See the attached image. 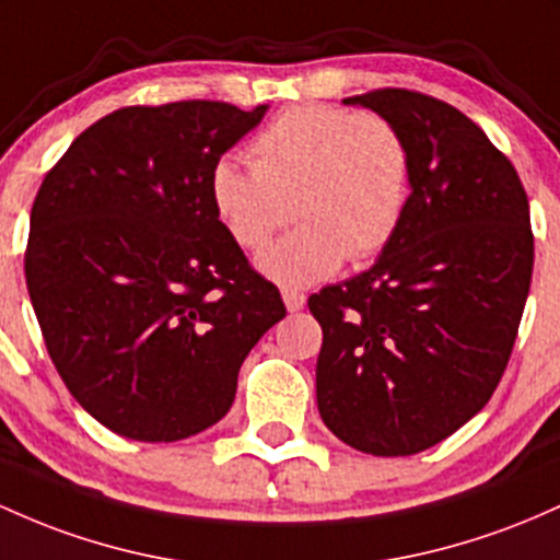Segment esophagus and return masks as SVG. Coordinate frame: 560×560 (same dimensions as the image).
<instances>
[{"label": "esophagus", "instance_id": "obj_1", "mask_svg": "<svg viewBox=\"0 0 560 560\" xmlns=\"http://www.w3.org/2000/svg\"><path fill=\"white\" fill-rule=\"evenodd\" d=\"M281 298H284V305L290 313H298L305 308V294L303 292H294V290H284L281 292Z\"/></svg>", "mask_w": 560, "mask_h": 560}]
</instances>
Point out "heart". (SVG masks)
Here are the masks:
<instances>
[{"label": "heart", "instance_id": "obj_1", "mask_svg": "<svg viewBox=\"0 0 560 560\" xmlns=\"http://www.w3.org/2000/svg\"><path fill=\"white\" fill-rule=\"evenodd\" d=\"M252 164L223 156L210 170V201L247 252L268 247L287 220L300 225L260 257L281 287H311L348 260L393 242L411 196V151L380 114L303 103L281 110L252 143Z\"/></svg>", "mask_w": 560, "mask_h": 560}]
</instances>
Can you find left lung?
I'll use <instances>...</instances> for the list:
<instances>
[{"instance_id": "1", "label": "left lung", "mask_w": 560, "mask_h": 560, "mask_svg": "<svg viewBox=\"0 0 560 560\" xmlns=\"http://www.w3.org/2000/svg\"><path fill=\"white\" fill-rule=\"evenodd\" d=\"M342 103L404 132L411 196L370 270L311 294L324 331L318 415L353 450L407 457L476 417L505 372L532 284L529 199L450 103L409 90Z\"/></svg>"}]
</instances>
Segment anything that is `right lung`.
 Wrapping results in <instances>:
<instances>
[{
  "mask_svg": "<svg viewBox=\"0 0 560 560\" xmlns=\"http://www.w3.org/2000/svg\"><path fill=\"white\" fill-rule=\"evenodd\" d=\"M268 106L220 101L103 116L47 172L26 284L66 388L132 441H180L229 415L244 359L287 316L210 201L212 164Z\"/></svg>",
  "mask_w": 560,
  "mask_h": 560,
  "instance_id": "add662e5",
  "label": "right lung"
}]
</instances>
